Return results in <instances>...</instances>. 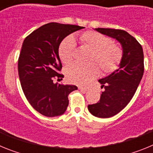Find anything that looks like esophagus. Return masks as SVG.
Listing matches in <instances>:
<instances>
[{
	"label": "esophagus",
	"instance_id": "obj_1",
	"mask_svg": "<svg viewBox=\"0 0 153 153\" xmlns=\"http://www.w3.org/2000/svg\"><path fill=\"white\" fill-rule=\"evenodd\" d=\"M78 88H79V90H81V91L83 92H86L89 90V88H87V87H83V86H79Z\"/></svg>",
	"mask_w": 153,
	"mask_h": 153
}]
</instances>
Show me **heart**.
<instances>
[{
    "label": "heart",
    "mask_w": 153,
    "mask_h": 153,
    "mask_svg": "<svg viewBox=\"0 0 153 153\" xmlns=\"http://www.w3.org/2000/svg\"><path fill=\"white\" fill-rule=\"evenodd\" d=\"M79 40L91 50L90 54V62L87 64L73 63L65 70L67 79L74 83L85 84L98 75L100 66L102 72L109 74L118 67L123 53L121 49L111 42L108 36L96 31L88 30L79 35ZM76 49L74 36L69 35L60 43L58 53L60 60L65 64L72 61Z\"/></svg>",
    "instance_id": "1"
}]
</instances>
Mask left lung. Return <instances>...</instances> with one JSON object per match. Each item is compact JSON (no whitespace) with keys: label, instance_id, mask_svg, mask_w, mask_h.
<instances>
[{"label":"left lung","instance_id":"8db88e82","mask_svg":"<svg viewBox=\"0 0 153 153\" xmlns=\"http://www.w3.org/2000/svg\"><path fill=\"white\" fill-rule=\"evenodd\" d=\"M100 33L116 39L123 48L120 67L99 79L104 88L98 102L88 105L90 113L99 118H109L120 113L134 96L144 73L143 47L135 37L123 30L96 28Z\"/></svg>","mask_w":153,"mask_h":153}]
</instances>
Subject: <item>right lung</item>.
Listing matches in <instances>:
<instances>
[{
    "label": "right lung",
    "mask_w": 153,
    "mask_h": 153,
    "mask_svg": "<svg viewBox=\"0 0 153 153\" xmlns=\"http://www.w3.org/2000/svg\"><path fill=\"white\" fill-rule=\"evenodd\" d=\"M83 27L49 23L35 30L23 42L18 59V75L23 92L34 109L47 117L63 114L74 85L54 83L62 79L58 48L62 40ZM57 79V80H58Z\"/></svg>",
    "instance_id": "obj_1"
}]
</instances>
